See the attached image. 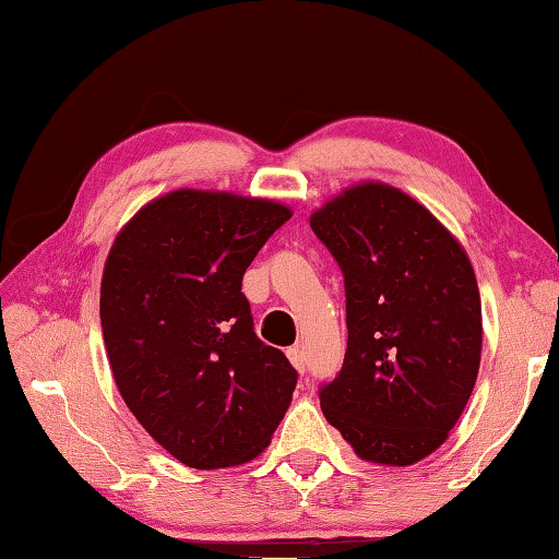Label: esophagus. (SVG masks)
I'll use <instances>...</instances> for the list:
<instances>
[{"instance_id": "1", "label": "esophagus", "mask_w": 559, "mask_h": 559, "mask_svg": "<svg viewBox=\"0 0 559 559\" xmlns=\"http://www.w3.org/2000/svg\"><path fill=\"white\" fill-rule=\"evenodd\" d=\"M288 360L293 362V367H295V370H298L300 374L305 372V365H307V358H305V350H302L300 346H295V348H288Z\"/></svg>"}]
</instances>
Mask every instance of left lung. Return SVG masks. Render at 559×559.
<instances>
[{
  "mask_svg": "<svg viewBox=\"0 0 559 559\" xmlns=\"http://www.w3.org/2000/svg\"><path fill=\"white\" fill-rule=\"evenodd\" d=\"M346 283L348 348L319 389L355 454L411 466L444 444L476 386L483 314L456 237L384 182L343 189L310 218Z\"/></svg>",
  "mask_w": 559,
  "mask_h": 559,
  "instance_id": "left-lung-1",
  "label": "left lung"
}]
</instances>
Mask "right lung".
Listing matches in <instances>:
<instances>
[{"label": "right lung", "mask_w": 559, "mask_h": 559, "mask_svg": "<svg viewBox=\"0 0 559 559\" xmlns=\"http://www.w3.org/2000/svg\"><path fill=\"white\" fill-rule=\"evenodd\" d=\"M293 216L269 199L175 189L129 221L105 261L100 324L115 384L189 468L257 459L298 372L254 334L247 266Z\"/></svg>", "instance_id": "1"}]
</instances>
